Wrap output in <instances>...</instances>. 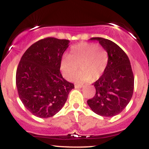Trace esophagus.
<instances>
[{"instance_id": "obj_1", "label": "esophagus", "mask_w": 149, "mask_h": 149, "mask_svg": "<svg viewBox=\"0 0 149 149\" xmlns=\"http://www.w3.org/2000/svg\"><path fill=\"white\" fill-rule=\"evenodd\" d=\"M83 87V85H75V88L78 89V88H82Z\"/></svg>"}]
</instances>
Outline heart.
I'll return each instance as SVG.
<instances>
[{
    "instance_id": "b5f03b06",
    "label": "heart",
    "mask_w": 149,
    "mask_h": 149,
    "mask_svg": "<svg viewBox=\"0 0 149 149\" xmlns=\"http://www.w3.org/2000/svg\"><path fill=\"white\" fill-rule=\"evenodd\" d=\"M108 63L107 52L95 43L80 42L73 46L69 55H64L61 61V69L66 80L75 78L76 83L96 80L103 74Z\"/></svg>"
}]
</instances>
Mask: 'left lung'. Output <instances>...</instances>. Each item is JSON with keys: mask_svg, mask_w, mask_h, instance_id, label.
<instances>
[{"mask_svg": "<svg viewBox=\"0 0 149 149\" xmlns=\"http://www.w3.org/2000/svg\"><path fill=\"white\" fill-rule=\"evenodd\" d=\"M97 40L108 54V63L103 74L94 83L96 93L87 103L95 113L113 117L129 104L134 90V76L129 58L117 44L104 38Z\"/></svg>", "mask_w": 149, "mask_h": 149, "instance_id": "obj_1", "label": "left lung"}]
</instances>
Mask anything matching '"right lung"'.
Here are the masks:
<instances>
[{
	"instance_id": "add662e5",
	"label": "right lung",
	"mask_w": 149,
	"mask_h": 149,
	"mask_svg": "<svg viewBox=\"0 0 149 149\" xmlns=\"http://www.w3.org/2000/svg\"><path fill=\"white\" fill-rule=\"evenodd\" d=\"M69 42L46 38L30 46L21 58L16 73L18 95L37 117L47 118L57 113L74 88L60 72L61 57Z\"/></svg>"
}]
</instances>
